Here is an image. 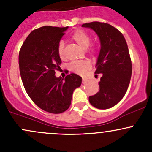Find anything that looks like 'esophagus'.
<instances>
[{
  "label": "esophagus",
  "mask_w": 152,
  "mask_h": 152,
  "mask_svg": "<svg viewBox=\"0 0 152 152\" xmlns=\"http://www.w3.org/2000/svg\"><path fill=\"white\" fill-rule=\"evenodd\" d=\"M87 81H87V79H86V78H83V79H82V83H83V84H85V83H86Z\"/></svg>",
  "instance_id": "34e87169"
}]
</instances>
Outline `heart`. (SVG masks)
<instances>
[{"mask_svg":"<svg viewBox=\"0 0 152 152\" xmlns=\"http://www.w3.org/2000/svg\"><path fill=\"white\" fill-rule=\"evenodd\" d=\"M71 40L74 41L78 46H80L82 49L86 50L90 46L91 38L88 33L83 30H77L74 33V34L71 36ZM94 51V48H91L90 50L91 53H93ZM58 53L59 57L61 58H64V42L61 41L58 44ZM91 64L89 62L86 61H83L81 62L72 63L69 64V69L72 72L78 75H83L88 69H90Z\"/></svg>","mask_w":152,"mask_h":152,"instance_id":"heart-1","label":"heart"}]
</instances>
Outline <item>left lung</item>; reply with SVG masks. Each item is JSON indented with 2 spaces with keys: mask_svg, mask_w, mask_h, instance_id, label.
<instances>
[{
  "mask_svg": "<svg viewBox=\"0 0 152 152\" xmlns=\"http://www.w3.org/2000/svg\"><path fill=\"white\" fill-rule=\"evenodd\" d=\"M82 27L93 30L101 45L95 71L102 74L99 91L88 100L97 109H109L121 100L130 83L132 66L126 40L119 31L106 23L91 22Z\"/></svg>",
  "mask_w": 152,
  "mask_h": 152,
  "instance_id": "1",
  "label": "left lung"
}]
</instances>
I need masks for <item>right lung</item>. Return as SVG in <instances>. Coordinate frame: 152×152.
<instances>
[{
  "label": "right lung",
  "mask_w": 152,
  "mask_h": 152,
  "mask_svg": "<svg viewBox=\"0 0 152 152\" xmlns=\"http://www.w3.org/2000/svg\"><path fill=\"white\" fill-rule=\"evenodd\" d=\"M68 28L43 26L35 29L19 52L20 77L26 92L38 107L52 114L69 109L73 92L82 81L76 74L65 78L55 76V70L61 64L58 44Z\"/></svg>",
  "instance_id": "obj_1"
}]
</instances>
